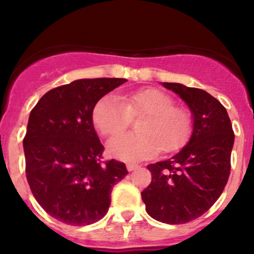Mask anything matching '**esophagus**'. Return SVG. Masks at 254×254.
Here are the masks:
<instances>
[{
    "mask_svg": "<svg viewBox=\"0 0 254 254\" xmlns=\"http://www.w3.org/2000/svg\"><path fill=\"white\" fill-rule=\"evenodd\" d=\"M127 171H134V170H137V168H139V166L135 165V163H127Z\"/></svg>",
    "mask_w": 254,
    "mask_h": 254,
    "instance_id": "1",
    "label": "esophagus"
}]
</instances>
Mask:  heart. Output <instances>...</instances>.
<instances>
[{
    "instance_id": "obj_1",
    "label": "heart",
    "mask_w": 254,
    "mask_h": 254,
    "mask_svg": "<svg viewBox=\"0 0 254 254\" xmlns=\"http://www.w3.org/2000/svg\"><path fill=\"white\" fill-rule=\"evenodd\" d=\"M142 134H123L108 143L109 152L123 161H141L161 150L171 152L184 145L191 131V114L176 106L170 94L156 88H145L122 96H106L97 102L92 113L96 129L103 136H113L129 127L132 117H141Z\"/></svg>"
}]
</instances>
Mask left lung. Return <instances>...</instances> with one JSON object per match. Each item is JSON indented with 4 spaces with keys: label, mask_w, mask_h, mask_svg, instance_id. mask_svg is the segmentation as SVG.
Listing matches in <instances>:
<instances>
[{
    "label": "left lung",
    "mask_w": 254,
    "mask_h": 254,
    "mask_svg": "<svg viewBox=\"0 0 254 254\" xmlns=\"http://www.w3.org/2000/svg\"><path fill=\"white\" fill-rule=\"evenodd\" d=\"M193 113L189 142L172 158L147 165L151 183L141 191L146 211L166 224H187L206 212L224 190L231 171L235 134L226 108L200 88L163 82Z\"/></svg>",
    "instance_id": "left-lung-1"
}]
</instances>
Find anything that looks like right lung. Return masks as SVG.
<instances>
[{
  "label": "right lung",
  "instance_id": "right-lung-1",
  "mask_svg": "<svg viewBox=\"0 0 254 254\" xmlns=\"http://www.w3.org/2000/svg\"><path fill=\"white\" fill-rule=\"evenodd\" d=\"M127 81L84 78L50 89L32 109L23 139L25 175L50 216L72 226L101 220L125 163L103 161L104 146L92 120L97 102Z\"/></svg>",
  "mask_w": 254,
  "mask_h": 254
}]
</instances>
